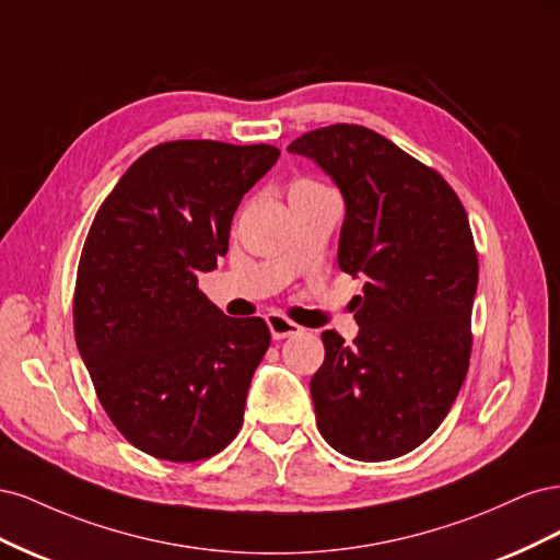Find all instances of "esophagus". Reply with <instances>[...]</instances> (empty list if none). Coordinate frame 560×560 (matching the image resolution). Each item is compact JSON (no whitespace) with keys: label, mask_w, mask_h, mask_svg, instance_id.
I'll use <instances>...</instances> for the list:
<instances>
[{"label":"esophagus","mask_w":560,"mask_h":560,"mask_svg":"<svg viewBox=\"0 0 560 560\" xmlns=\"http://www.w3.org/2000/svg\"><path fill=\"white\" fill-rule=\"evenodd\" d=\"M266 325H268L270 336H273V338H287V336L301 334V327L296 325V322L287 319L282 313H268L266 315Z\"/></svg>","instance_id":"34e87169"}]
</instances>
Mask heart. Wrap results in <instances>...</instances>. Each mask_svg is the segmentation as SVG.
I'll return each mask as SVG.
<instances>
[{
	"mask_svg": "<svg viewBox=\"0 0 560 560\" xmlns=\"http://www.w3.org/2000/svg\"><path fill=\"white\" fill-rule=\"evenodd\" d=\"M301 189H319V184L308 182V179H299L292 184V191H301Z\"/></svg>",
	"mask_w": 560,
	"mask_h": 560,
	"instance_id": "heart-1",
	"label": "heart"
}]
</instances>
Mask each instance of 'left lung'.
Listing matches in <instances>:
<instances>
[{"label": "left lung", "mask_w": 560, "mask_h": 560, "mask_svg": "<svg viewBox=\"0 0 560 560\" xmlns=\"http://www.w3.org/2000/svg\"><path fill=\"white\" fill-rule=\"evenodd\" d=\"M287 151L341 189L338 266L366 278L352 346L322 331L317 430L354 460H393L442 425L467 376L479 284L467 212L442 175L364 126L311 130Z\"/></svg>", "instance_id": "8db88e82"}]
</instances>
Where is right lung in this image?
Wrapping results in <instances>:
<instances>
[{
    "mask_svg": "<svg viewBox=\"0 0 560 560\" xmlns=\"http://www.w3.org/2000/svg\"><path fill=\"white\" fill-rule=\"evenodd\" d=\"M278 156L270 144H159L93 219L77 270V348L116 430L161 460H202L243 428L270 331L261 317H226L198 276L224 257L238 202Z\"/></svg>",
    "mask_w": 560,
    "mask_h": 560,
    "instance_id": "1",
    "label": "right lung"
}]
</instances>
